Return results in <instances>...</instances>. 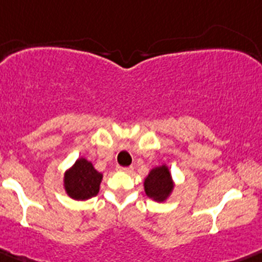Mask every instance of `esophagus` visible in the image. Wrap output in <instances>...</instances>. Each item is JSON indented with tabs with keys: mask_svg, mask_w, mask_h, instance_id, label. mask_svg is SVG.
<instances>
[{
	"mask_svg": "<svg viewBox=\"0 0 262 262\" xmlns=\"http://www.w3.org/2000/svg\"><path fill=\"white\" fill-rule=\"evenodd\" d=\"M118 171H123V172H131L134 170V168L132 166H118Z\"/></svg>",
	"mask_w": 262,
	"mask_h": 262,
	"instance_id": "esophagus-1",
	"label": "esophagus"
}]
</instances>
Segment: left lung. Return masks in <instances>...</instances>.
Listing matches in <instances>:
<instances>
[{
    "instance_id": "left-lung-1",
    "label": "left lung",
    "mask_w": 262,
    "mask_h": 262,
    "mask_svg": "<svg viewBox=\"0 0 262 262\" xmlns=\"http://www.w3.org/2000/svg\"><path fill=\"white\" fill-rule=\"evenodd\" d=\"M144 188L149 198L156 202L166 201L174 189V182L168 166L161 165L151 169L149 175L145 178Z\"/></svg>"
}]
</instances>
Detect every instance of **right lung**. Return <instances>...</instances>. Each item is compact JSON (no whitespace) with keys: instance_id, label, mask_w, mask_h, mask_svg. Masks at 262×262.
Here are the masks:
<instances>
[{"instance_id":"1","label":"right lung","mask_w":262,"mask_h":262,"mask_svg":"<svg viewBox=\"0 0 262 262\" xmlns=\"http://www.w3.org/2000/svg\"><path fill=\"white\" fill-rule=\"evenodd\" d=\"M103 175L94 169L87 159H78L64 174V188L67 194L75 201H85L96 196Z\"/></svg>"}]
</instances>
